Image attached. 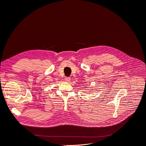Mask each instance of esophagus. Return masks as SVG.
<instances>
[{"mask_svg": "<svg viewBox=\"0 0 146 146\" xmlns=\"http://www.w3.org/2000/svg\"><path fill=\"white\" fill-rule=\"evenodd\" d=\"M64 80H65V81H66V82H68L70 81V78H68V77H66V78H65Z\"/></svg>", "mask_w": 146, "mask_h": 146, "instance_id": "esophagus-1", "label": "esophagus"}]
</instances>
